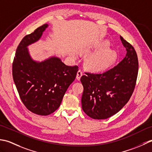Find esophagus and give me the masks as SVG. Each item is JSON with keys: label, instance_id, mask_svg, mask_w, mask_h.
<instances>
[{"label": "esophagus", "instance_id": "esophagus-1", "mask_svg": "<svg viewBox=\"0 0 152 152\" xmlns=\"http://www.w3.org/2000/svg\"><path fill=\"white\" fill-rule=\"evenodd\" d=\"M83 75V72L80 69H79L78 72H77V79L79 80L80 77H81V76Z\"/></svg>", "mask_w": 152, "mask_h": 152}]
</instances>
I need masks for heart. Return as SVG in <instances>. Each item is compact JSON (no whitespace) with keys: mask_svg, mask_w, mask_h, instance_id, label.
Here are the masks:
<instances>
[{"mask_svg":"<svg viewBox=\"0 0 152 152\" xmlns=\"http://www.w3.org/2000/svg\"><path fill=\"white\" fill-rule=\"evenodd\" d=\"M110 42L105 41L99 46L98 50L102 51L94 55L89 61V67L96 71H102L112 66L117 58V52L113 50H107Z\"/></svg>","mask_w":152,"mask_h":152,"instance_id":"b5f03b06","label":"heart"}]
</instances>
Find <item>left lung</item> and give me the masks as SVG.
<instances>
[{
  "mask_svg": "<svg viewBox=\"0 0 152 152\" xmlns=\"http://www.w3.org/2000/svg\"><path fill=\"white\" fill-rule=\"evenodd\" d=\"M126 56L111 69L102 73L85 72L80 78L84 91L82 108L92 119H107L127 103L134 91L138 73L137 54L121 36Z\"/></svg>",
  "mask_w": 152,
  "mask_h": 152,
  "instance_id": "left-lung-1",
  "label": "left lung"
}]
</instances>
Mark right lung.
Wrapping results in <instances>:
<instances>
[{"label": "right lung", "instance_id": "add662e5", "mask_svg": "<svg viewBox=\"0 0 152 152\" xmlns=\"http://www.w3.org/2000/svg\"><path fill=\"white\" fill-rule=\"evenodd\" d=\"M47 24L25 36L16 49L12 76L25 106L32 113L48 115L60 107L67 88L75 79L79 67L68 66L52 57L42 62L31 58L27 46L38 41Z\"/></svg>", "mask_w": 152, "mask_h": 152}]
</instances>
